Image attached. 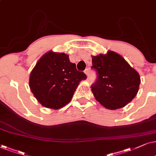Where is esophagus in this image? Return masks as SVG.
Segmentation results:
<instances>
[{
    "mask_svg": "<svg viewBox=\"0 0 156 156\" xmlns=\"http://www.w3.org/2000/svg\"><path fill=\"white\" fill-rule=\"evenodd\" d=\"M84 73L86 74L87 77H89V70H88V69H86V70H84Z\"/></svg>",
    "mask_w": 156,
    "mask_h": 156,
    "instance_id": "obj_1",
    "label": "esophagus"
}]
</instances>
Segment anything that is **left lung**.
Wrapping results in <instances>:
<instances>
[{
	"label": "left lung",
	"mask_w": 156,
	"mask_h": 156,
	"mask_svg": "<svg viewBox=\"0 0 156 156\" xmlns=\"http://www.w3.org/2000/svg\"><path fill=\"white\" fill-rule=\"evenodd\" d=\"M92 63L97 80L91 90L103 106L111 110L121 108L136 97L140 76L121 55L108 51L107 54L93 56Z\"/></svg>",
	"instance_id": "obj_1"
}]
</instances>
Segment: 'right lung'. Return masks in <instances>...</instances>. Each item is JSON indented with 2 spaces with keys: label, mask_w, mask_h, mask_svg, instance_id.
<instances>
[{
  "label": "right lung",
  "mask_w": 156,
  "mask_h": 156,
  "mask_svg": "<svg viewBox=\"0 0 156 156\" xmlns=\"http://www.w3.org/2000/svg\"><path fill=\"white\" fill-rule=\"evenodd\" d=\"M86 75L78 71L64 53L49 51L43 55L30 74L29 86L41 105L59 109L70 102Z\"/></svg>",
  "instance_id": "obj_1"
}]
</instances>
